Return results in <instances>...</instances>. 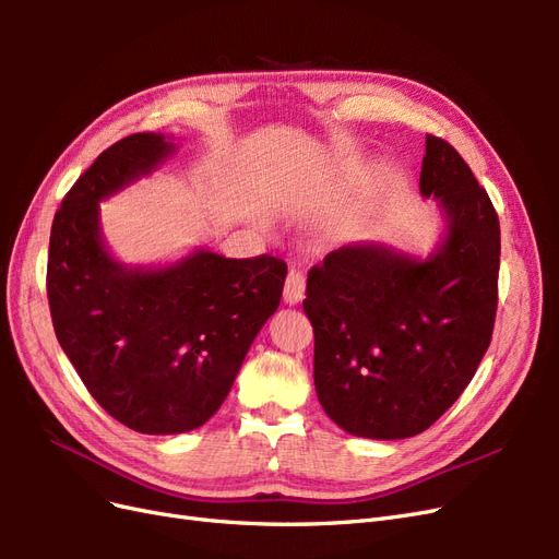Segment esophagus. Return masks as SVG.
Here are the masks:
<instances>
[{
    "label": "esophagus",
    "instance_id": "esophagus-1",
    "mask_svg": "<svg viewBox=\"0 0 559 559\" xmlns=\"http://www.w3.org/2000/svg\"><path fill=\"white\" fill-rule=\"evenodd\" d=\"M302 298H306V275L300 270H292L284 282V302L286 306H296Z\"/></svg>",
    "mask_w": 559,
    "mask_h": 559
}]
</instances>
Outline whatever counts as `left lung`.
Returning <instances> with one entry per match:
<instances>
[{"label": "left lung", "mask_w": 559, "mask_h": 559, "mask_svg": "<svg viewBox=\"0 0 559 559\" xmlns=\"http://www.w3.org/2000/svg\"><path fill=\"white\" fill-rule=\"evenodd\" d=\"M419 191L448 216L443 245L417 261L382 245H347L308 273L314 389L352 436L411 438L476 376L499 300V216L471 167L427 134Z\"/></svg>", "instance_id": "8db88e82"}]
</instances>
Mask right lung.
I'll return each mask as SVG.
<instances>
[{
	"label": "right lung",
	"mask_w": 559,
	"mask_h": 559,
	"mask_svg": "<svg viewBox=\"0 0 559 559\" xmlns=\"http://www.w3.org/2000/svg\"><path fill=\"white\" fill-rule=\"evenodd\" d=\"M175 151L134 132L95 158L50 226L46 294L58 343L91 396L140 433H181L222 408L253 337L282 300L277 257L198 249L160 270H128L99 238L97 202Z\"/></svg>",
	"instance_id": "right-lung-1"
}]
</instances>
